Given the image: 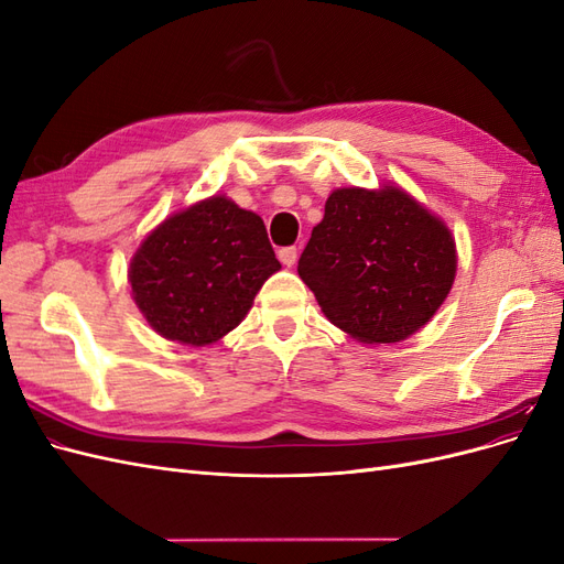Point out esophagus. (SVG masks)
Returning <instances> with one entry per match:
<instances>
[{
  "label": "esophagus",
  "mask_w": 564,
  "mask_h": 564,
  "mask_svg": "<svg viewBox=\"0 0 564 564\" xmlns=\"http://www.w3.org/2000/svg\"><path fill=\"white\" fill-rule=\"evenodd\" d=\"M278 259H280L286 268H292V265L296 263V259H299V249H296V247H282V249L278 251Z\"/></svg>",
  "instance_id": "obj_1"
}]
</instances>
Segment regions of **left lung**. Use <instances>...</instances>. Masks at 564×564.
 Returning a JSON list of instances; mask_svg holds the SVG:
<instances>
[{"label": "left lung", "mask_w": 564, "mask_h": 564, "mask_svg": "<svg viewBox=\"0 0 564 564\" xmlns=\"http://www.w3.org/2000/svg\"><path fill=\"white\" fill-rule=\"evenodd\" d=\"M299 275L338 329L360 344H398L445 303L456 245L398 185L338 187L301 253Z\"/></svg>", "instance_id": "obj_1"}]
</instances>
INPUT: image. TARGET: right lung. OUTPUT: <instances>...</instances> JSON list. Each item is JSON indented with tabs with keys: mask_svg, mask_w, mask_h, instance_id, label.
<instances>
[{
	"mask_svg": "<svg viewBox=\"0 0 564 564\" xmlns=\"http://www.w3.org/2000/svg\"><path fill=\"white\" fill-rule=\"evenodd\" d=\"M280 268L263 218L214 195L164 218L145 237L129 282L152 329L197 348L232 332Z\"/></svg>",
	"mask_w": 564,
	"mask_h": 564,
	"instance_id": "right-lung-1",
	"label": "right lung"
}]
</instances>
